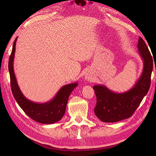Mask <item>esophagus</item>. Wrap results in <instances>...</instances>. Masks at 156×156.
<instances>
[{
	"mask_svg": "<svg viewBox=\"0 0 156 156\" xmlns=\"http://www.w3.org/2000/svg\"><path fill=\"white\" fill-rule=\"evenodd\" d=\"M91 78H92V76L90 73H86L85 75V79L87 80H91Z\"/></svg>",
	"mask_w": 156,
	"mask_h": 156,
	"instance_id": "1",
	"label": "esophagus"
}]
</instances>
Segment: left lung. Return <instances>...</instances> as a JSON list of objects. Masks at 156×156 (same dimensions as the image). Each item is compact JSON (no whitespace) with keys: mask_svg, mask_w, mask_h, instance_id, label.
<instances>
[{"mask_svg":"<svg viewBox=\"0 0 156 156\" xmlns=\"http://www.w3.org/2000/svg\"><path fill=\"white\" fill-rule=\"evenodd\" d=\"M138 53L143 60V70L136 84L124 93H115L105 85H94L96 96L95 114L104 122H115L130 118L149 91L153 58L143 39L139 37Z\"/></svg>","mask_w":156,"mask_h":156,"instance_id":"1","label":"left lung"}]
</instances>
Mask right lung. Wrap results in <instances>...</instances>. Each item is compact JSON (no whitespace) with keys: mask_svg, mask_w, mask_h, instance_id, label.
<instances>
[{"mask_svg":"<svg viewBox=\"0 0 156 156\" xmlns=\"http://www.w3.org/2000/svg\"><path fill=\"white\" fill-rule=\"evenodd\" d=\"M16 40L17 38L14 42L8 64L13 96L21 109L32 120L41 124L56 122L61 120L64 115L69 97L78 86V83H73L62 87L54 98L44 103H36L26 98L18 85L13 67Z\"/></svg>","mask_w":156,"mask_h":156,"instance_id":"obj_1","label":"right lung"}]
</instances>
